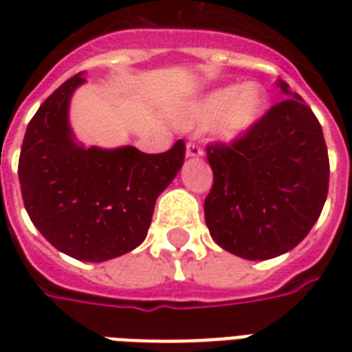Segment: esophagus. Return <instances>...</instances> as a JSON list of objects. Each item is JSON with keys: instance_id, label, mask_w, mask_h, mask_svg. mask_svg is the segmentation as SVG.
<instances>
[{"instance_id": "1", "label": "esophagus", "mask_w": 352, "mask_h": 352, "mask_svg": "<svg viewBox=\"0 0 352 352\" xmlns=\"http://www.w3.org/2000/svg\"><path fill=\"white\" fill-rule=\"evenodd\" d=\"M199 156H204L201 146L196 145V143H188L186 145V158H199Z\"/></svg>"}]
</instances>
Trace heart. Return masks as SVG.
Here are the masks:
<instances>
[{"mask_svg":"<svg viewBox=\"0 0 352 352\" xmlns=\"http://www.w3.org/2000/svg\"><path fill=\"white\" fill-rule=\"evenodd\" d=\"M265 109L264 88L256 82L228 85L204 96L188 111V122H211L221 139H237L256 126Z\"/></svg>","mask_w":352,"mask_h":352,"instance_id":"b5f03b06","label":"heart"}]
</instances>
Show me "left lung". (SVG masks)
Segmentation results:
<instances>
[{"label":"left lung","mask_w":352,"mask_h":352,"mask_svg":"<svg viewBox=\"0 0 352 352\" xmlns=\"http://www.w3.org/2000/svg\"><path fill=\"white\" fill-rule=\"evenodd\" d=\"M287 100L232 145H209L213 188L204 204L217 245L245 260L292 251L320 217L330 162L322 128L285 80Z\"/></svg>","instance_id":"obj_1"}]
</instances>
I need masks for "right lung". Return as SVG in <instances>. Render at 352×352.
I'll return each instance as SVG.
<instances>
[{
  "mask_svg": "<svg viewBox=\"0 0 352 352\" xmlns=\"http://www.w3.org/2000/svg\"><path fill=\"white\" fill-rule=\"evenodd\" d=\"M82 82V73L65 80L28 124L20 190L52 247L72 258L105 262L143 243L156 198L183 168L184 143L179 139L162 154L80 145L69 126V101Z\"/></svg>",
  "mask_w": 352,
  "mask_h": 352,
  "instance_id": "1",
  "label": "right lung"
}]
</instances>
